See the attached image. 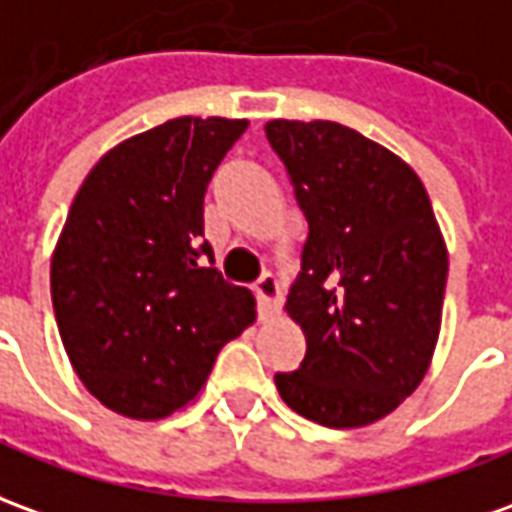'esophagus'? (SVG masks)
I'll return each instance as SVG.
<instances>
[{
	"label": "esophagus",
	"instance_id": "obj_1",
	"mask_svg": "<svg viewBox=\"0 0 512 512\" xmlns=\"http://www.w3.org/2000/svg\"><path fill=\"white\" fill-rule=\"evenodd\" d=\"M253 292L259 298V317L262 320H270L273 315H278L281 309V301H284V292H281V284L273 273H264L256 284H253Z\"/></svg>",
	"mask_w": 512,
	"mask_h": 512
}]
</instances>
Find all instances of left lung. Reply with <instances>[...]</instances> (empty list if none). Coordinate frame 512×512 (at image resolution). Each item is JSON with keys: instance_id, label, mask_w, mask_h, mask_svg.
I'll use <instances>...</instances> for the list:
<instances>
[{"instance_id": "1", "label": "left lung", "mask_w": 512, "mask_h": 512, "mask_svg": "<svg viewBox=\"0 0 512 512\" xmlns=\"http://www.w3.org/2000/svg\"><path fill=\"white\" fill-rule=\"evenodd\" d=\"M267 142L309 222L287 312L306 357L276 373L287 407L354 429L421 384L438 343L449 256L424 183L398 155L337 122L273 119Z\"/></svg>"}]
</instances>
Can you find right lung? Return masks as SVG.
<instances>
[{"label": "right lung", "instance_id": "add662e5", "mask_svg": "<svg viewBox=\"0 0 512 512\" xmlns=\"http://www.w3.org/2000/svg\"><path fill=\"white\" fill-rule=\"evenodd\" d=\"M245 119L181 116L116 144L74 197L52 256V309L80 382L108 410L167 418L256 317L203 239V197Z\"/></svg>", "mask_w": 512, "mask_h": 512}]
</instances>
